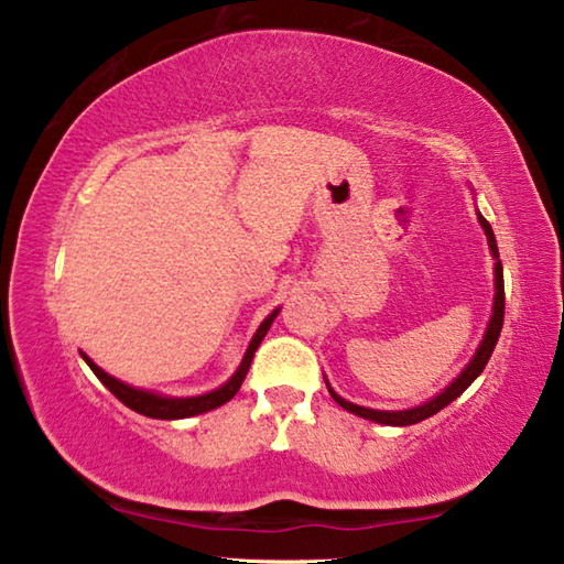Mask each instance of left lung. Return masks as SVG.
Segmentation results:
<instances>
[{
  "label": "left lung",
  "mask_w": 564,
  "mask_h": 564,
  "mask_svg": "<svg viewBox=\"0 0 564 564\" xmlns=\"http://www.w3.org/2000/svg\"><path fill=\"white\" fill-rule=\"evenodd\" d=\"M480 224L485 228V236H488V243H490V251L495 256V305H492V318H490V326L485 330V338L480 343V348H477L475 358L470 360V366H467L460 376H457L451 386H447L441 395H435L433 400H427V403L417 405V408H410V410H395V413H390V410H370V408H360L356 403H348V400H343L340 395L333 393L328 388V393L333 395V400L340 408H346L348 413L352 415H360L366 420H373V423H383V425H415L420 420L431 417L435 413H441L445 405H451L455 398H460L467 386L473 383V380L482 373L485 366H488V360L495 350V343L500 338V330H502V321H505V283H502V263H500V253H498V243H495V234L490 224L485 221L480 216ZM328 386V383H326Z\"/></svg>",
  "instance_id": "left-lung-1"
}]
</instances>
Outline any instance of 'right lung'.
<instances>
[{
  "label": "right lung",
  "mask_w": 564,
  "mask_h": 564,
  "mask_svg": "<svg viewBox=\"0 0 564 564\" xmlns=\"http://www.w3.org/2000/svg\"><path fill=\"white\" fill-rule=\"evenodd\" d=\"M279 316V308H275L269 318L261 323V328L256 330V336L251 340V346H248L246 356L241 360V366L234 373V378L228 380L226 386H221L218 390H212V393L206 395H196V398H164V395H156V393H149V390H139V388H131L127 383H121V380L111 378L109 373H104L99 366H94V362L84 356L82 358L87 360V366L94 370V376H97L104 386H107L113 395H117L123 405L137 410L139 415H147V417H159V420H178V417H191V415H198V413H206V410H214L218 405H224L231 400L238 388H241L243 378L248 373V368H251V360H253V352L256 348L261 346V340L265 333H269L273 318Z\"/></svg>",
  "instance_id": "right-lung-1"
}]
</instances>
